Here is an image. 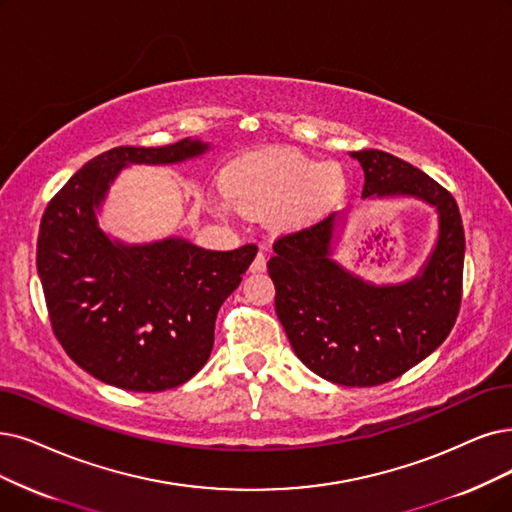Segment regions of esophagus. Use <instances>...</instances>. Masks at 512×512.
Segmentation results:
<instances>
[{"label": "esophagus", "instance_id": "esophagus-1", "mask_svg": "<svg viewBox=\"0 0 512 512\" xmlns=\"http://www.w3.org/2000/svg\"><path fill=\"white\" fill-rule=\"evenodd\" d=\"M250 271H252V273H262V271H267V254H264V252H258V254H256V258H254V262L250 264Z\"/></svg>", "mask_w": 512, "mask_h": 512}]
</instances>
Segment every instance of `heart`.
<instances>
[{
    "mask_svg": "<svg viewBox=\"0 0 512 512\" xmlns=\"http://www.w3.org/2000/svg\"><path fill=\"white\" fill-rule=\"evenodd\" d=\"M344 189L338 163H317L285 149L248 153L222 174V191L239 214L264 218L277 212L283 224L294 227L323 218Z\"/></svg>",
    "mask_w": 512,
    "mask_h": 512,
    "instance_id": "b5f03b06",
    "label": "heart"
}]
</instances>
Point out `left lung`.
Returning a JSON list of instances; mask_svg holds the SVG:
<instances>
[{
  "label": "left lung",
  "instance_id": "8db88e82",
  "mask_svg": "<svg viewBox=\"0 0 512 512\" xmlns=\"http://www.w3.org/2000/svg\"><path fill=\"white\" fill-rule=\"evenodd\" d=\"M363 168L361 197H416L439 214L433 254L416 277L378 285L346 271L334 254L344 214L273 243L275 311L298 359L342 386L391 382L452 332L462 300L464 229L458 203L439 182L391 153H351Z\"/></svg>",
  "mask_w": 512,
  "mask_h": 512
}]
</instances>
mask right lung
<instances>
[{
    "label": "right lung",
    "instance_id": "obj_1",
    "mask_svg": "<svg viewBox=\"0 0 512 512\" xmlns=\"http://www.w3.org/2000/svg\"><path fill=\"white\" fill-rule=\"evenodd\" d=\"M210 145L115 147L90 159L42 216L37 273L54 336L100 382L134 393L185 384L210 359L218 309L241 283L258 248L214 252L168 237L128 245L98 227L117 174L132 163H180Z\"/></svg>",
    "mask_w": 512,
    "mask_h": 512
}]
</instances>
